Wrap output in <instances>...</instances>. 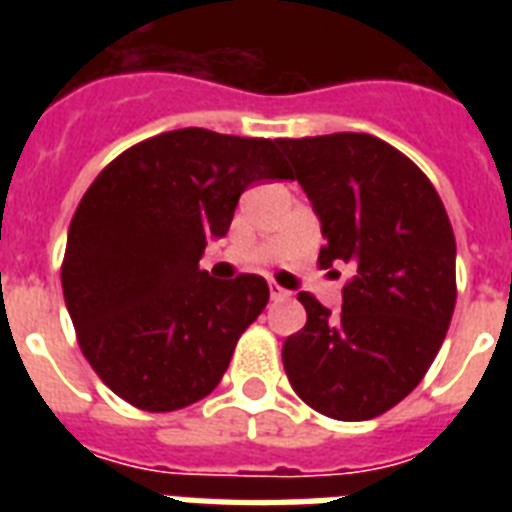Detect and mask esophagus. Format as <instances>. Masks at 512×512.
<instances>
[{
    "label": "esophagus",
    "instance_id": "34e87169",
    "mask_svg": "<svg viewBox=\"0 0 512 512\" xmlns=\"http://www.w3.org/2000/svg\"><path fill=\"white\" fill-rule=\"evenodd\" d=\"M268 289H271V300H287L289 297L287 289H281L276 281H271V284H268Z\"/></svg>",
    "mask_w": 512,
    "mask_h": 512
}]
</instances>
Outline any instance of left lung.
<instances>
[{"label":"left lung","mask_w":512,"mask_h":512,"mask_svg":"<svg viewBox=\"0 0 512 512\" xmlns=\"http://www.w3.org/2000/svg\"><path fill=\"white\" fill-rule=\"evenodd\" d=\"M327 244L319 265L350 263L342 311L308 292V321L287 337L289 385L332 420L380 417L433 364L457 303V244L444 201L425 172L366 132L281 138Z\"/></svg>","instance_id":"left-lung-1"}]
</instances>
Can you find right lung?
<instances>
[{"instance_id": "right-lung-1", "label": "right lung", "mask_w": 512, "mask_h": 512, "mask_svg": "<svg viewBox=\"0 0 512 512\" xmlns=\"http://www.w3.org/2000/svg\"><path fill=\"white\" fill-rule=\"evenodd\" d=\"M287 177L276 140L185 127L127 148L92 180L60 281L79 348L116 396L175 412L217 388L268 284L217 281L199 260L249 185Z\"/></svg>"}]
</instances>
